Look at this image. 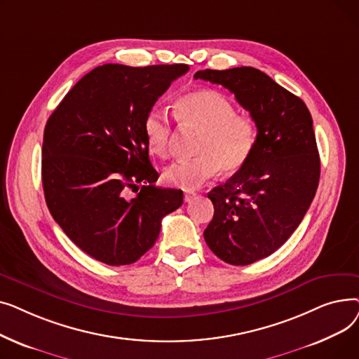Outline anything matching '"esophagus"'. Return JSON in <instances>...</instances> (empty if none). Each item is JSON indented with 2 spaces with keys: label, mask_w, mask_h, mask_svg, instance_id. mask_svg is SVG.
Returning <instances> with one entry per match:
<instances>
[{
  "label": "esophagus",
  "mask_w": 359,
  "mask_h": 359,
  "mask_svg": "<svg viewBox=\"0 0 359 359\" xmlns=\"http://www.w3.org/2000/svg\"><path fill=\"white\" fill-rule=\"evenodd\" d=\"M195 196H196V194H194V192H186L184 194V202H192L195 199Z\"/></svg>",
  "instance_id": "1"
}]
</instances>
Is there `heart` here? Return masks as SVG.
I'll return each mask as SVG.
<instances>
[{
  "label": "heart",
  "mask_w": 359,
  "mask_h": 359,
  "mask_svg": "<svg viewBox=\"0 0 359 359\" xmlns=\"http://www.w3.org/2000/svg\"><path fill=\"white\" fill-rule=\"evenodd\" d=\"M175 116L184 126L201 132L196 158L168 165L164 180L170 186L191 191L212 179L219 170L236 173L253 154L257 140L256 123L238 115L231 100L222 93L201 88L184 94L176 103ZM149 149L161 158L170 154L172 123L160 109H151L144 121Z\"/></svg>",
  "instance_id": "b5f03b06"
}]
</instances>
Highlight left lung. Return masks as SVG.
<instances>
[{
    "mask_svg": "<svg viewBox=\"0 0 359 359\" xmlns=\"http://www.w3.org/2000/svg\"><path fill=\"white\" fill-rule=\"evenodd\" d=\"M195 80L229 88L257 128L253 154L208 194L214 218L208 248L236 266L266 257L303 221L316 195L320 157L306 103L252 67L198 71Z\"/></svg>",
    "mask_w": 359,
    "mask_h": 359,
    "instance_id": "8db88e82",
    "label": "left lung"
}]
</instances>
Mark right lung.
<instances>
[{
	"mask_svg": "<svg viewBox=\"0 0 359 359\" xmlns=\"http://www.w3.org/2000/svg\"><path fill=\"white\" fill-rule=\"evenodd\" d=\"M187 71L186 64L97 67L46 122L42 184L49 212L75 246L106 265L137 262L154 246L161 219L183 203L182 191L154 184L144 121ZM135 187L140 192L129 200Z\"/></svg>",
	"mask_w": 359,
	"mask_h": 359,
	"instance_id": "add662e5",
	"label": "right lung"
}]
</instances>
